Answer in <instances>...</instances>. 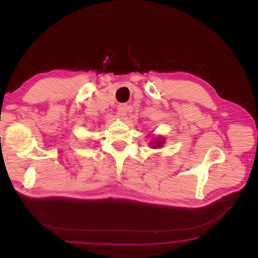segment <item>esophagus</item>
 <instances>
[{
    "mask_svg": "<svg viewBox=\"0 0 258 258\" xmlns=\"http://www.w3.org/2000/svg\"><path fill=\"white\" fill-rule=\"evenodd\" d=\"M127 110H128V106L126 104H120L118 107H117V115L121 117V118H123V117L127 115Z\"/></svg>",
    "mask_w": 258,
    "mask_h": 258,
    "instance_id": "obj_1",
    "label": "esophagus"
}]
</instances>
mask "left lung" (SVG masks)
<instances>
[{"label": "left lung", "instance_id": "8db88e82", "mask_svg": "<svg viewBox=\"0 0 258 258\" xmlns=\"http://www.w3.org/2000/svg\"><path fill=\"white\" fill-rule=\"evenodd\" d=\"M166 143V138H163L161 136H152L150 142H148V146L151 148H154V150H158V148H161Z\"/></svg>", "mask_w": 258, "mask_h": 258}]
</instances>
